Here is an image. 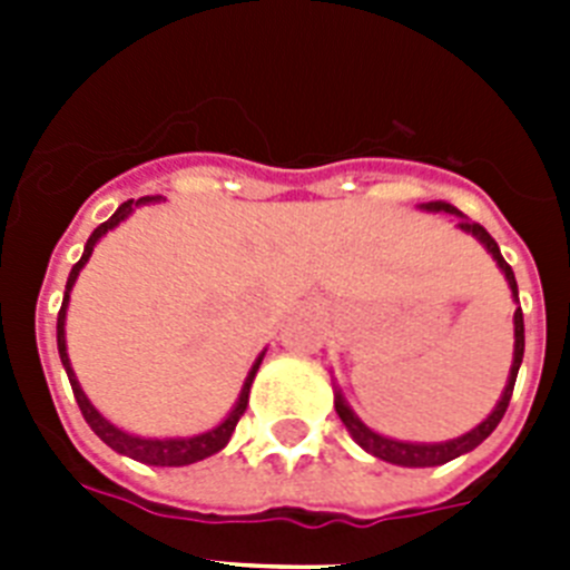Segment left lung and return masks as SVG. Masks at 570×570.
Returning <instances> with one entry per match:
<instances>
[{
    "mask_svg": "<svg viewBox=\"0 0 570 570\" xmlns=\"http://www.w3.org/2000/svg\"><path fill=\"white\" fill-rule=\"evenodd\" d=\"M420 210H428V214L460 216V223H456V228L465 230V234H471L473 239L480 242L482 248H485L488 254L493 256V262H497V268H500L502 274H505V282H508V288H511L513 302L520 305V291H517V279H513L511 265H508V262L502 259L500 245L493 242V236L488 234V230L482 228L480 223H471L468 216H462L460 208H454V205H451V203H442V199H436V203H422ZM522 354H525V322H522V308H517V311H513V360H511V371H508V382H505V387H502V396H500V400H497L493 411L485 416V420L480 422V425L471 428L468 434L456 436V440H445V442H405V440H394V436L380 434V431H374V428H367L365 422H362L360 416L354 414V407L347 405V400H345V396H342L340 385H334V407H336V414H340L342 425L347 428V434L354 436L356 445H360L362 451H367V454H371V456H376V460L391 462V465H402V468L445 465V462L456 460V456H462V454H468V451H473V448L480 445V442H485L488 436L493 434V428L500 425L502 416H505V411H508V402H511L513 382H517V374H520Z\"/></svg>",
    "mask_w": 570,
    "mask_h": 570,
    "instance_id": "8db88e82",
    "label": "left lung"
}]
</instances>
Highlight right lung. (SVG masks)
Here are the masks:
<instances>
[{
	"instance_id": "right-lung-1",
	"label": "right lung",
	"mask_w": 570,
	"mask_h": 570,
	"mask_svg": "<svg viewBox=\"0 0 570 570\" xmlns=\"http://www.w3.org/2000/svg\"><path fill=\"white\" fill-rule=\"evenodd\" d=\"M159 199H163V196L128 199V203H122L119 208H116V214L110 216L108 223H102L97 230H94V234L88 236V242H85V250H82V259H79L77 265L70 268L68 285H65V299H62V308H59V316H57V345H59V360H62V367L70 380V387H73V396H77L79 411H82V416H85V422L90 425V431H94V434H97L105 445L114 448L116 454L130 456V460L145 462V465L183 468V465H194V462H199V460H208V456L219 454V451L228 445L236 422H239V416L245 414V407H248L250 385H254V376H256V371H259L265 351H262V354L254 360L248 376H245V382H242V391H239V396H236L234 407H230L228 416H225L219 425L208 428V431H203V434H194V436H139V434H128V431H122V428L114 425L110 420H105V416L97 411V405H94V402L85 396L82 385H79L77 374H73V367H70L68 340H65V320H68L70 291H73V285H77L79 271L88 265L90 254H94V248H97V242L102 239L108 230H114L116 225L125 223V219H128L136 208H142V205H154V203H159Z\"/></svg>"
}]
</instances>
